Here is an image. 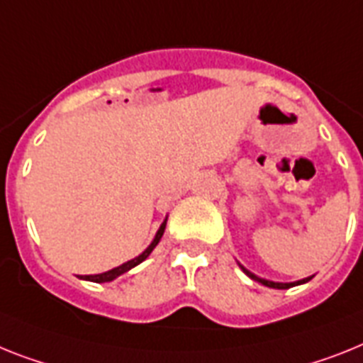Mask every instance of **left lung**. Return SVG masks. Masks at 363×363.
Segmentation results:
<instances>
[{
  "instance_id": "1",
  "label": "left lung",
  "mask_w": 363,
  "mask_h": 363,
  "mask_svg": "<svg viewBox=\"0 0 363 363\" xmlns=\"http://www.w3.org/2000/svg\"><path fill=\"white\" fill-rule=\"evenodd\" d=\"M239 267L242 269V272H245V274H247L248 278H252V280H256V282L263 284V286L272 287V289H289V287H293V286H301V284H306L308 280H311V277H308V278H302V280H298V282H289V284H284V282H271V280H265V278L256 277V274H254V272H250V271H248V269L242 267L241 263H239Z\"/></svg>"
}]
</instances>
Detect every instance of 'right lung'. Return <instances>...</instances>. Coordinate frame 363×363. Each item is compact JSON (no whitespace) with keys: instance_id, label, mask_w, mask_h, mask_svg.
<instances>
[{"instance_id":"right-lung-1","label":"right lung","mask_w":363,"mask_h":363,"mask_svg":"<svg viewBox=\"0 0 363 363\" xmlns=\"http://www.w3.org/2000/svg\"><path fill=\"white\" fill-rule=\"evenodd\" d=\"M164 226H167V218L163 220V224L160 226V230H157V233H155V238L154 241L150 242V247L146 248L145 252L139 254L137 257H133V259H130V262H125L122 263L121 267H115V269H111V271L107 272H101V274H85V277H79L83 278V280H89V282H96V284H104V282H111V280H115V278H118L121 274H124V272H128L130 269L137 267L139 263H143L146 259V257L152 254V250H154L155 247H157V242L161 241V238H163V233H164Z\"/></svg>"}]
</instances>
